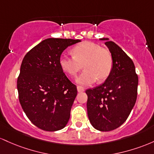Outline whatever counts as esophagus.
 I'll return each mask as SVG.
<instances>
[{"label":"esophagus","mask_w":154,"mask_h":154,"mask_svg":"<svg viewBox=\"0 0 154 154\" xmlns=\"http://www.w3.org/2000/svg\"><path fill=\"white\" fill-rule=\"evenodd\" d=\"M77 90L79 92H82V91H84V88L82 87V86H77Z\"/></svg>","instance_id":"1"}]
</instances>
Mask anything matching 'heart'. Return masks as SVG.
Wrapping results in <instances>:
<instances>
[{
  "label": "heart",
  "instance_id": "heart-1",
  "mask_svg": "<svg viewBox=\"0 0 154 154\" xmlns=\"http://www.w3.org/2000/svg\"><path fill=\"white\" fill-rule=\"evenodd\" d=\"M72 52V56L66 54L60 56V65L70 76L76 75L84 65L85 70L75 79L78 84L91 85L97 79L98 82H103L110 75L113 60L109 50L95 43L84 42L75 46Z\"/></svg>",
  "mask_w": 154,
  "mask_h": 154
}]
</instances>
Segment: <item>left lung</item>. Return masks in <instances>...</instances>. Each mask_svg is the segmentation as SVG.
I'll use <instances>...</instances> for the list:
<instances>
[{
	"instance_id": "left-lung-1",
	"label": "left lung",
	"mask_w": 154,
	"mask_h": 154,
	"mask_svg": "<svg viewBox=\"0 0 154 154\" xmlns=\"http://www.w3.org/2000/svg\"><path fill=\"white\" fill-rule=\"evenodd\" d=\"M105 44L111 53L113 65L101 85L86 91L87 113L94 128L102 132L116 129L124 123L136 103L138 77L130 57L108 38Z\"/></svg>"
}]
</instances>
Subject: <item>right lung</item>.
<instances>
[{
    "mask_svg": "<svg viewBox=\"0 0 154 154\" xmlns=\"http://www.w3.org/2000/svg\"><path fill=\"white\" fill-rule=\"evenodd\" d=\"M80 40L45 39L26 54L17 79L21 106L34 125L49 132L68 124L77 88L60 65L62 53Z\"/></svg>",
    "mask_w": 154,
    "mask_h": 154,
    "instance_id": "1",
    "label": "right lung"
}]
</instances>
